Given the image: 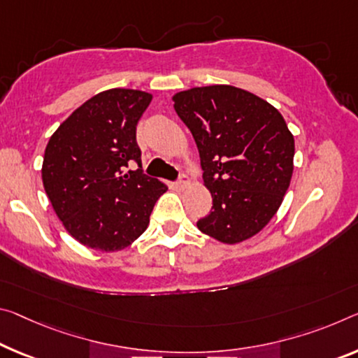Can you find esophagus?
Wrapping results in <instances>:
<instances>
[{
  "label": "esophagus",
  "mask_w": 358,
  "mask_h": 358,
  "mask_svg": "<svg viewBox=\"0 0 358 358\" xmlns=\"http://www.w3.org/2000/svg\"><path fill=\"white\" fill-rule=\"evenodd\" d=\"M175 185H177V188H178V189H185L186 186L189 185V178H188V175H186V173H180V177H178L177 183H175Z\"/></svg>",
  "instance_id": "obj_1"
}]
</instances>
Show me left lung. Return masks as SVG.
<instances>
[{
    "instance_id": "1",
    "label": "left lung",
    "mask_w": 358,
    "mask_h": 358,
    "mask_svg": "<svg viewBox=\"0 0 358 358\" xmlns=\"http://www.w3.org/2000/svg\"><path fill=\"white\" fill-rule=\"evenodd\" d=\"M173 108L194 137L213 199L197 228L224 243L255 236L290 186L294 140L285 119L266 100L223 84L178 92Z\"/></svg>"
}]
</instances>
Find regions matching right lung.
<instances>
[{
    "instance_id": "1",
    "label": "right lung",
    "mask_w": 358,
    "mask_h": 358,
    "mask_svg": "<svg viewBox=\"0 0 358 358\" xmlns=\"http://www.w3.org/2000/svg\"><path fill=\"white\" fill-rule=\"evenodd\" d=\"M151 95L110 89L89 99L55 130L44 152L43 185L78 242L117 252L148 228L167 186L141 170L137 122ZM137 163V171L128 169Z\"/></svg>"
}]
</instances>
